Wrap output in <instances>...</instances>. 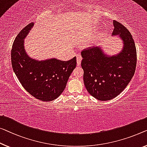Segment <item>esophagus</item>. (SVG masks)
<instances>
[{
    "mask_svg": "<svg viewBox=\"0 0 147 147\" xmlns=\"http://www.w3.org/2000/svg\"><path fill=\"white\" fill-rule=\"evenodd\" d=\"M81 61H82V57H81L80 54L78 53L76 55V63H77L78 66H80V65Z\"/></svg>",
    "mask_w": 147,
    "mask_h": 147,
    "instance_id": "esophagus-1",
    "label": "esophagus"
}]
</instances>
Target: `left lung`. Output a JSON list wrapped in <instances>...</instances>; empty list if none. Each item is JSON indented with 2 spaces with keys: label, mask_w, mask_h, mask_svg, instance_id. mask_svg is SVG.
Wrapping results in <instances>:
<instances>
[{
  "label": "left lung",
  "mask_w": 147,
  "mask_h": 147,
  "mask_svg": "<svg viewBox=\"0 0 147 147\" xmlns=\"http://www.w3.org/2000/svg\"><path fill=\"white\" fill-rule=\"evenodd\" d=\"M112 36H118L121 50L113 55L105 53L102 46L81 53V66L84 70V84L96 99H113L125 88L135 74L137 51L133 37L127 28L113 20Z\"/></svg>",
  "instance_id": "left-lung-1"
}]
</instances>
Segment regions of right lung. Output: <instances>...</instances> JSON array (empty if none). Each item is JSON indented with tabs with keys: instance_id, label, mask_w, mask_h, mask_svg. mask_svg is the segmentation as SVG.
I'll use <instances>...</instances> for the list:
<instances>
[{
	"instance_id": "add662e5",
	"label": "right lung",
	"mask_w": 147,
	"mask_h": 147,
	"mask_svg": "<svg viewBox=\"0 0 147 147\" xmlns=\"http://www.w3.org/2000/svg\"><path fill=\"white\" fill-rule=\"evenodd\" d=\"M32 22L21 30L11 51L12 69L28 92L41 101L49 102L59 96L76 65V57L69 61L56 58L38 60L28 55L24 39L34 27Z\"/></svg>"
}]
</instances>
